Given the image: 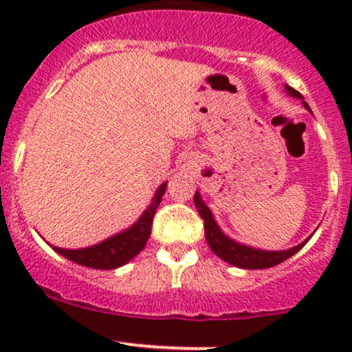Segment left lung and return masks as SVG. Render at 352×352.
<instances>
[{
	"label": "left lung",
	"instance_id": "1",
	"mask_svg": "<svg viewBox=\"0 0 352 352\" xmlns=\"http://www.w3.org/2000/svg\"><path fill=\"white\" fill-rule=\"evenodd\" d=\"M286 91L291 95V97L301 98L305 109L310 110L307 102H305L303 97H301L300 91L287 87V85H286ZM194 204H196L201 218L204 219V235H206V242H208L209 248H211L219 258H223V261L228 262V264L235 265V267H242V269L272 267V265L281 264V262H285L286 258H289L291 255L296 254L298 250H301V248L307 245L308 240H310V236H308L305 242H301L300 245H296V247L293 248H287V250H261V248L248 247V245L235 242V240L230 239L228 235H225V233L221 232V228H219L218 223H216L214 216H212L211 209H209L208 206L204 204V201H202L199 190H196V194H194Z\"/></svg>",
	"mask_w": 352,
	"mask_h": 352
}]
</instances>
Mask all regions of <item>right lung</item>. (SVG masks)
I'll return each instance as SVG.
<instances>
[{
	"mask_svg": "<svg viewBox=\"0 0 352 352\" xmlns=\"http://www.w3.org/2000/svg\"><path fill=\"white\" fill-rule=\"evenodd\" d=\"M166 182L156 189L150 206L144 209L143 214L140 216L133 226H129L124 232H119L117 235L109 236L107 240L100 243H95L91 247L85 248H54L58 254L66 257L67 261H73L76 264L85 265L91 269H117L120 265L127 264L131 258L136 257L146 245L148 239L151 235V225H153V216L156 208L162 202V196L165 194Z\"/></svg>",
	"mask_w": 352,
	"mask_h": 352,
	"instance_id": "right-lung-1",
	"label": "right lung"
}]
</instances>
